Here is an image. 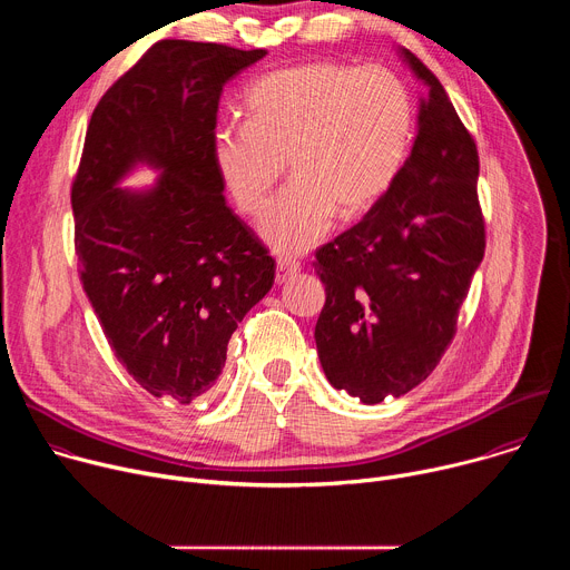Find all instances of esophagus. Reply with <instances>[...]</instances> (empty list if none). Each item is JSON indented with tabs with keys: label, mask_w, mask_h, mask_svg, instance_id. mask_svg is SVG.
<instances>
[{
	"label": "esophagus",
	"mask_w": 570,
	"mask_h": 570,
	"mask_svg": "<svg viewBox=\"0 0 570 570\" xmlns=\"http://www.w3.org/2000/svg\"><path fill=\"white\" fill-rule=\"evenodd\" d=\"M302 271V264L299 262H295V259H291V257H279L277 259V282L282 284V282H286V279H291L293 275H297Z\"/></svg>",
	"instance_id": "34e87169"
}]
</instances>
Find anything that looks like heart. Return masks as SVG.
I'll use <instances>...</instances> for the list:
<instances>
[{"instance_id": "heart-1", "label": "heart", "mask_w": 570, "mask_h": 570, "mask_svg": "<svg viewBox=\"0 0 570 570\" xmlns=\"http://www.w3.org/2000/svg\"><path fill=\"white\" fill-rule=\"evenodd\" d=\"M250 119L223 124L212 157L234 205L259 218L286 171L288 189L264 218V236L297 255L356 218L396 183L413 137V101L385 67L306 62L259 76L246 95Z\"/></svg>"}]
</instances>
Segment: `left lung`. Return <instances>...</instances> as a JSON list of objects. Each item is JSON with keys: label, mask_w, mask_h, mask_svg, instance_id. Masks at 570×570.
<instances>
[{"label": "left lung", "mask_w": 570, "mask_h": 570, "mask_svg": "<svg viewBox=\"0 0 570 570\" xmlns=\"http://www.w3.org/2000/svg\"><path fill=\"white\" fill-rule=\"evenodd\" d=\"M403 58L429 86L413 150L385 198L313 262L327 291L315 324L322 370L363 403L411 392L438 367L484 257L475 141L438 76Z\"/></svg>", "instance_id": "1"}]
</instances>
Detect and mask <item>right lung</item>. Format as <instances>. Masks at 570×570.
<instances>
[{"instance_id":"right-lung-1","label":"right lung","mask_w":570,"mask_h":570,"mask_svg":"<svg viewBox=\"0 0 570 570\" xmlns=\"http://www.w3.org/2000/svg\"><path fill=\"white\" fill-rule=\"evenodd\" d=\"M264 56L155 42L97 104L71 183L80 284L106 338L146 392L183 405L216 385L234 330L275 282L212 157L223 86ZM137 160L166 174L148 193L117 190Z\"/></svg>"}]
</instances>
